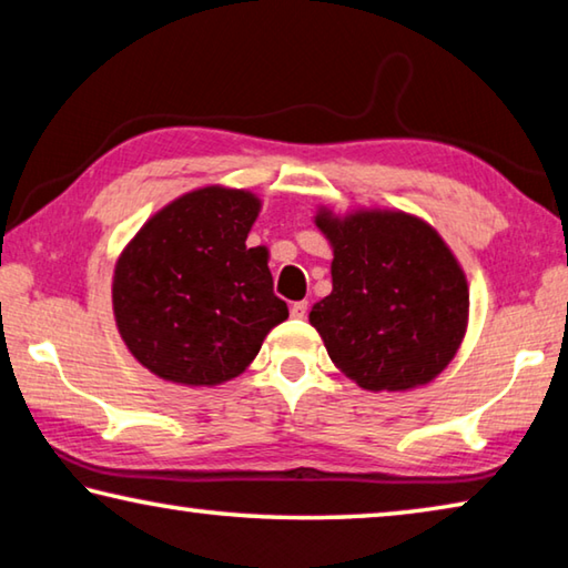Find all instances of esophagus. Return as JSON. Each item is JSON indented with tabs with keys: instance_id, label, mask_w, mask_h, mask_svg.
Listing matches in <instances>:
<instances>
[{
	"instance_id": "esophagus-1",
	"label": "esophagus",
	"mask_w": 568,
	"mask_h": 568,
	"mask_svg": "<svg viewBox=\"0 0 568 568\" xmlns=\"http://www.w3.org/2000/svg\"><path fill=\"white\" fill-rule=\"evenodd\" d=\"M291 315L293 318H305L307 315V301H297L291 305Z\"/></svg>"
}]
</instances>
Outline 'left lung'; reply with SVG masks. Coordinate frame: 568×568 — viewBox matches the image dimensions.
I'll return each mask as SVG.
<instances>
[{
	"label": "left lung",
	"mask_w": 568,
	"mask_h": 568,
	"mask_svg": "<svg viewBox=\"0 0 568 568\" xmlns=\"http://www.w3.org/2000/svg\"><path fill=\"white\" fill-rule=\"evenodd\" d=\"M333 291L311 325L331 361L365 390H408L454 361L468 323V283L434 227L398 210L345 217L321 207Z\"/></svg>",
	"instance_id": "obj_1"
}]
</instances>
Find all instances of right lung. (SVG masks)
I'll return each mask as SVG.
<instances>
[{
    "mask_svg": "<svg viewBox=\"0 0 568 568\" xmlns=\"http://www.w3.org/2000/svg\"><path fill=\"white\" fill-rule=\"evenodd\" d=\"M261 200L200 187L152 215L114 265L112 307L124 345L148 371L182 386L243 373L287 318L265 247H247Z\"/></svg>",
    "mask_w": 568,
    "mask_h": 568,
    "instance_id": "1",
    "label": "right lung"
}]
</instances>
